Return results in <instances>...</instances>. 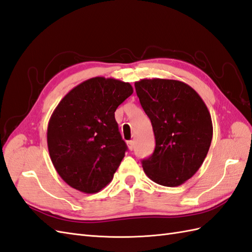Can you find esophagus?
<instances>
[{"label": "esophagus", "instance_id": "obj_1", "mask_svg": "<svg viewBox=\"0 0 252 252\" xmlns=\"http://www.w3.org/2000/svg\"><path fill=\"white\" fill-rule=\"evenodd\" d=\"M127 147L131 151L134 149V140H128L127 142Z\"/></svg>", "mask_w": 252, "mask_h": 252}]
</instances>
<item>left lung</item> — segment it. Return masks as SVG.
<instances>
[{"instance_id":"obj_1","label":"left lung","mask_w":252,"mask_h":252,"mask_svg":"<svg viewBox=\"0 0 252 252\" xmlns=\"http://www.w3.org/2000/svg\"><path fill=\"white\" fill-rule=\"evenodd\" d=\"M135 89L153 125L156 148L142 161L145 174L161 186L186 183L203 164L213 138L209 110L198 93L183 81L142 79Z\"/></svg>"}]
</instances>
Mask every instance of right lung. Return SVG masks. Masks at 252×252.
Returning <instances> with one entry per match:
<instances>
[{
    "label": "right lung",
    "instance_id": "add662e5",
    "mask_svg": "<svg viewBox=\"0 0 252 252\" xmlns=\"http://www.w3.org/2000/svg\"><path fill=\"white\" fill-rule=\"evenodd\" d=\"M132 93L128 83L93 77L58 104L47 127V145L56 171L72 188L95 193L112 181L126 151L115 112Z\"/></svg>",
    "mask_w": 252,
    "mask_h": 252
}]
</instances>
